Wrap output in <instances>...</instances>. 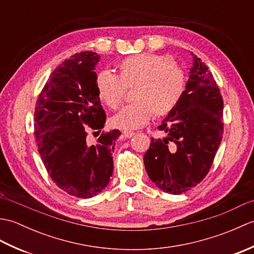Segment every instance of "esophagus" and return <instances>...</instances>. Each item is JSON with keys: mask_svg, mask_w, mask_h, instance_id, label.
<instances>
[{"mask_svg": "<svg viewBox=\"0 0 254 254\" xmlns=\"http://www.w3.org/2000/svg\"><path fill=\"white\" fill-rule=\"evenodd\" d=\"M122 134H123L124 137L130 138V137H132V136L134 135V132H133V131H130V130H126V131L122 132Z\"/></svg>", "mask_w": 254, "mask_h": 254, "instance_id": "esophagus-1", "label": "esophagus"}]
</instances>
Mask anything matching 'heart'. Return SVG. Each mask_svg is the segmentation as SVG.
Listing matches in <instances>:
<instances>
[{
	"label": "heart",
	"mask_w": 254,
	"mask_h": 254,
	"mask_svg": "<svg viewBox=\"0 0 254 254\" xmlns=\"http://www.w3.org/2000/svg\"><path fill=\"white\" fill-rule=\"evenodd\" d=\"M132 104L123 107L111 118L112 127L132 130L144 126L153 116L164 118L174 111L187 87V76L172 59L155 53L130 56L118 64V76L101 71L96 76L99 99L117 109L133 88Z\"/></svg>",
	"instance_id": "b5f03b06"
}]
</instances>
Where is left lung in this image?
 Returning <instances> with one entry per match:
<instances>
[{"label":"left lung","instance_id":"obj_1","mask_svg":"<svg viewBox=\"0 0 254 254\" xmlns=\"http://www.w3.org/2000/svg\"><path fill=\"white\" fill-rule=\"evenodd\" d=\"M186 91L152 138L144 155L145 169L160 190L185 193L197 186L212 167L224 133V101L216 80L201 59L193 55Z\"/></svg>","mask_w":254,"mask_h":254}]
</instances>
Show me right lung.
<instances>
[{
  "mask_svg": "<svg viewBox=\"0 0 254 254\" xmlns=\"http://www.w3.org/2000/svg\"><path fill=\"white\" fill-rule=\"evenodd\" d=\"M96 52L84 51L50 75L35 107V137L42 163L56 185L69 195L93 197L110 181L119 130L100 134L95 145L87 130L101 131L106 113L96 89ZM97 133V132H94Z\"/></svg>",
  "mask_w": 254,
  "mask_h": 254,
  "instance_id": "right-lung-1",
  "label": "right lung"
}]
</instances>
